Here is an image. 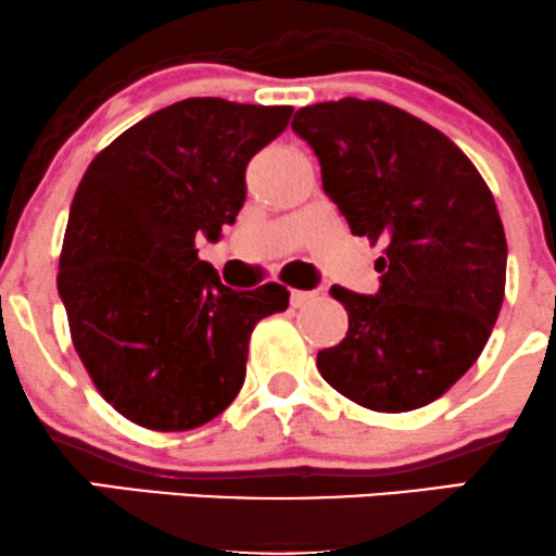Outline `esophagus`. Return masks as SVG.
<instances>
[{
  "label": "esophagus",
  "mask_w": 556,
  "mask_h": 556,
  "mask_svg": "<svg viewBox=\"0 0 556 556\" xmlns=\"http://www.w3.org/2000/svg\"><path fill=\"white\" fill-rule=\"evenodd\" d=\"M314 300H316V292H308V290H292L290 292L292 308H303V305L314 303Z\"/></svg>",
  "instance_id": "esophagus-1"
}]
</instances>
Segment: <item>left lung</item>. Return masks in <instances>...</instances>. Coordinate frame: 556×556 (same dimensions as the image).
I'll list each match as a JSON object with an SVG mask.
<instances>
[{"instance_id":"8db88e82","label":"left lung","mask_w":556,"mask_h":556,"mask_svg":"<svg viewBox=\"0 0 556 556\" xmlns=\"http://www.w3.org/2000/svg\"><path fill=\"white\" fill-rule=\"evenodd\" d=\"M292 130L350 232L384 245L376 295L331 287L350 327L318 353V371L368 410L429 405L478 361L500 316L507 240L494 195L444 132L384 101L303 106Z\"/></svg>"}]
</instances>
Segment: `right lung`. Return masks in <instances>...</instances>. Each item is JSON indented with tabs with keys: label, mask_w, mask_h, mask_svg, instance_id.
<instances>
[{
	"label": "right lung",
	"mask_w": 556,
	"mask_h": 556,
	"mask_svg": "<svg viewBox=\"0 0 556 556\" xmlns=\"http://www.w3.org/2000/svg\"><path fill=\"white\" fill-rule=\"evenodd\" d=\"M292 106L185 99L114 138L75 190L56 290L93 387L151 431L219 416L245 381L251 331L290 303L269 282L238 292L198 258L245 201V167Z\"/></svg>",
	"instance_id": "1"
}]
</instances>
